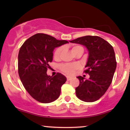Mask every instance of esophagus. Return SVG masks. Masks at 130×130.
I'll list each match as a JSON object with an SVG mask.
<instances>
[{
	"instance_id": "esophagus-1",
	"label": "esophagus",
	"mask_w": 130,
	"mask_h": 130,
	"mask_svg": "<svg viewBox=\"0 0 130 130\" xmlns=\"http://www.w3.org/2000/svg\"><path fill=\"white\" fill-rule=\"evenodd\" d=\"M67 80H70L71 79V77H70V76H67Z\"/></svg>"
}]
</instances>
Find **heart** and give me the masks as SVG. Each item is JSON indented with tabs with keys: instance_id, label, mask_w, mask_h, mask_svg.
<instances>
[{
	"instance_id": "1",
	"label": "heart",
	"mask_w": 130,
	"mask_h": 130,
	"mask_svg": "<svg viewBox=\"0 0 130 130\" xmlns=\"http://www.w3.org/2000/svg\"><path fill=\"white\" fill-rule=\"evenodd\" d=\"M80 49H83L81 46H74L71 49L73 53L75 54L76 52ZM62 47H59L58 49H57L55 51L54 54V57L55 59H59L60 57V56L62 53ZM60 70H62L63 72L67 74H70L71 75L75 72L76 70H78L80 68L79 64L77 63H67V64H63V65H60Z\"/></svg>"
}]
</instances>
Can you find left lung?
Returning a JSON list of instances; mask_svg holds the SVG:
<instances>
[{
  "instance_id": "8db88e82",
  "label": "left lung",
  "mask_w": 130,
  "mask_h": 130,
  "mask_svg": "<svg viewBox=\"0 0 130 130\" xmlns=\"http://www.w3.org/2000/svg\"><path fill=\"white\" fill-rule=\"evenodd\" d=\"M70 42L84 46L89 53L84 72L90 77L88 79L81 76L77 77L79 85L76 88V95L85 102L98 100L111 85L117 67L113 47L98 36L87 35Z\"/></svg>"
}]
</instances>
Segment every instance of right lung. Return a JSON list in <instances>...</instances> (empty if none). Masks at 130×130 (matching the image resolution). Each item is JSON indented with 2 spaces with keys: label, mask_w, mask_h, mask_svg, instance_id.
Segmentation results:
<instances>
[{
  "label": "right lung",
  "mask_w": 130,
  "mask_h": 130,
  "mask_svg": "<svg viewBox=\"0 0 130 130\" xmlns=\"http://www.w3.org/2000/svg\"><path fill=\"white\" fill-rule=\"evenodd\" d=\"M68 43L44 34H37L24 43L19 51L18 73L22 84L32 98L49 103L59 97L67 77L58 73L47 75L49 63L53 60L56 47Z\"/></svg>",
  "instance_id": "obj_1"
}]
</instances>
